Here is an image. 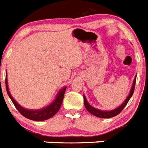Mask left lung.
Returning a JSON list of instances; mask_svg holds the SVG:
<instances>
[{
    "label": "left lung",
    "mask_w": 148,
    "mask_h": 148,
    "mask_svg": "<svg viewBox=\"0 0 148 148\" xmlns=\"http://www.w3.org/2000/svg\"><path fill=\"white\" fill-rule=\"evenodd\" d=\"M136 75L135 78L133 80V84H132L131 89L130 90V92L128 94L127 97L126 98L124 101H123L122 104L121 105H119L118 108H115V109L112 110H99L97 108H93L92 106L90 105V104L87 101V99H86L85 95H84V106H85L86 109L87 110L88 112H90L91 114L94 115L96 117H99V118H103V119H108V118H112L113 116H117L118 114H119L121 112L124 108H125V106L127 105V102L129 101L130 98L132 97L133 95V92H134V88H135V84H136Z\"/></svg>",
    "instance_id": "left-lung-1"
}]
</instances>
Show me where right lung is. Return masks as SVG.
I'll return each mask as SVG.
<instances>
[{
    "label": "right lung",
    "instance_id": "right-lung-1",
    "mask_svg": "<svg viewBox=\"0 0 148 148\" xmlns=\"http://www.w3.org/2000/svg\"><path fill=\"white\" fill-rule=\"evenodd\" d=\"M6 92H7L8 95L10 96V99L12 100V103L14 104L16 109L20 112L21 114L26 118L29 119L32 121H44V120L49 119L52 118L53 116L58 113L61 108V104H62L63 99H64V95L65 90H66V87H64L62 89L58 91V92L56 95V99L53 100V101L49 105L47 106L45 108H43L41 109L38 110H29L27 108H23L22 106L17 102L15 99L12 96L11 93L9 90V86H8L7 82V73L6 75Z\"/></svg>",
    "mask_w": 148,
    "mask_h": 148
}]
</instances>
